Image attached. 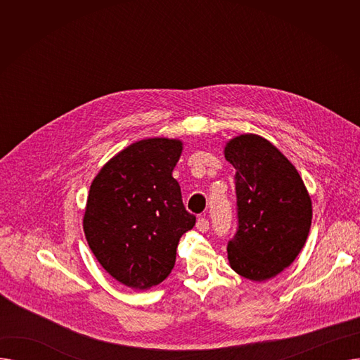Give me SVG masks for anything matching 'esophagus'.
Listing matches in <instances>:
<instances>
[{
  "label": "esophagus",
  "mask_w": 360,
  "mask_h": 360,
  "mask_svg": "<svg viewBox=\"0 0 360 360\" xmlns=\"http://www.w3.org/2000/svg\"><path fill=\"white\" fill-rule=\"evenodd\" d=\"M209 228H210V223H209V220H207L205 217H200L197 220V229L200 232H207V231H209Z\"/></svg>",
  "instance_id": "1"
}]
</instances>
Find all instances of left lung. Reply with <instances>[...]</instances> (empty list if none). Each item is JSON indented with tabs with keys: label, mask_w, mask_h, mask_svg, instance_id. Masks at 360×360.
<instances>
[{
	"label": "left lung",
	"mask_w": 360,
	"mask_h": 360,
	"mask_svg": "<svg viewBox=\"0 0 360 360\" xmlns=\"http://www.w3.org/2000/svg\"><path fill=\"white\" fill-rule=\"evenodd\" d=\"M235 167L238 231L228 245L233 271L269 280L288 269L307 242L312 202L290 160L269 140L242 134L224 146Z\"/></svg>",
	"instance_id": "8db88e82"
}]
</instances>
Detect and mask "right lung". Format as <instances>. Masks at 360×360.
Wrapping results in <instances>:
<instances>
[{"instance_id":"obj_1","label":"right lung","mask_w":360,"mask_h":360,"mask_svg":"<svg viewBox=\"0 0 360 360\" xmlns=\"http://www.w3.org/2000/svg\"><path fill=\"white\" fill-rule=\"evenodd\" d=\"M182 153L176 139H144L113 156L94 176L83 229L101 266L122 285L146 290L172 271L181 236L195 216L172 176Z\"/></svg>"}]
</instances>
